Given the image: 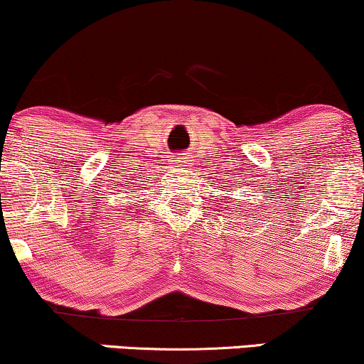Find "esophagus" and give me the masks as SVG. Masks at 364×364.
I'll return each mask as SVG.
<instances>
[{
    "label": "esophagus",
    "instance_id": "34e87169",
    "mask_svg": "<svg viewBox=\"0 0 364 364\" xmlns=\"http://www.w3.org/2000/svg\"><path fill=\"white\" fill-rule=\"evenodd\" d=\"M183 159H185V157H181V159H178V163H179V164H183V163H185V161H183Z\"/></svg>",
    "mask_w": 364,
    "mask_h": 364
}]
</instances>
